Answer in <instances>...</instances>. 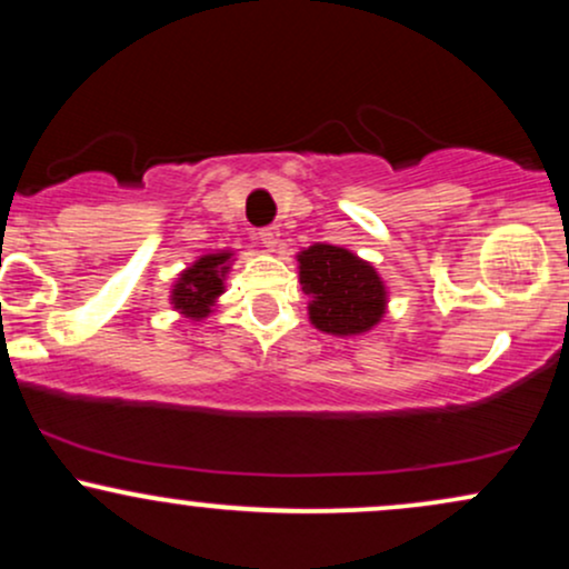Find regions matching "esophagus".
Wrapping results in <instances>:
<instances>
[{
	"label": "esophagus",
	"instance_id": "1",
	"mask_svg": "<svg viewBox=\"0 0 569 569\" xmlns=\"http://www.w3.org/2000/svg\"><path fill=\"white\" fill-rule=\"evenodd\" d=\"M259 243H262L267 251H276L280 243V232L276 227H264V230H259Z\"/></svg>",
	"mask_w": 569,
	"mask_h": 569
}]
</instances>
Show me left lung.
Segmentation results:
<instances>
[{"label": "left lung", "instance_id": "1", "mask_svg": "<svg viewBox=\"0 0 569 569\" xmlns=\"http://www.w3.org/2000/svg\"><path fill=\"white\" fill-rule=\"evenodd\" d=\"M307 316L318 331L356 337L375 329L388 310V286L348 248L316 243L297 253Z\"/></svg>", "mask_w": 569, "mask_h": 569}]
</instances>
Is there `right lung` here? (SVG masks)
<instances>
[{
	"instance_id": "add662e5",
	"label": "right lung",
	"mask_w": 569,
	"mask_h": 569,
	"mask_svg": "<svg viewBox=\"0 0 569 569\" xmlns=\"http://www.w3.org/2000/svg\"><path fill=\"white\" fill-rule=\"evenodd\" d=\"M234 262V251H217L202 253L194 259L181 276L176 278L171 289V305L189 321H202L213 312L217 299L224 293V280Z\"/></svg>"
}]
</instances>
